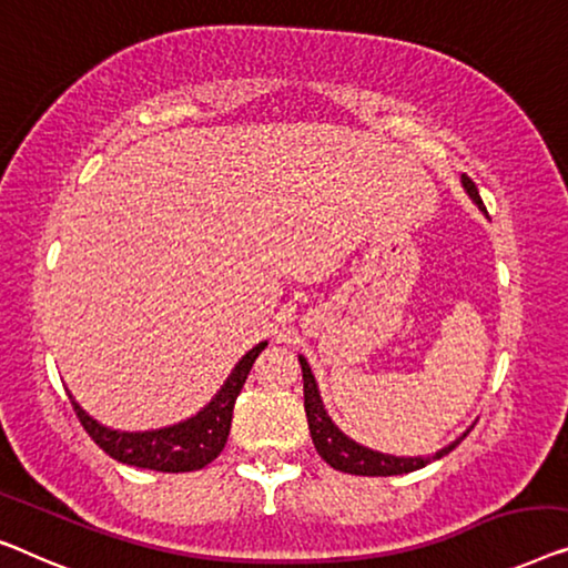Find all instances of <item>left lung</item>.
<instances>
[{
  "instance_id": "left-lung-1",
  "label": "left lung",
  "mask_w": 568,
  "mask_h": 568,
  "mask_svg": "<svg viewBox=\"0 0 568 568\" xmlns=\"http://www.w3.org/2000/svg\"><path fill=\"white\" fill-rule=\"evenodd\" d=\"M462 182L466 186V192L471 194V200L479 204L484 212H487V207H484V202L479 196V189H476L471 179L464 174ZM300 366H302V382H304V413H307L312 443H315L320 458H323L325 464H331L333 468H338V471L358 474V476H394V474L417 471V468H423L425 464L435 462V458H443L446 454H450V450H454L458 443L466 438L464 435V438L450 443L448 448H443L435 456H427V458H399V456L376 454V450H372V448L358 446L356 440H351L348 435H343L338 427L333 425V420L325 413L323 402H320L315 376H312L307 361H304L302 356H300Z\"/></svg>"
}]
</instances>
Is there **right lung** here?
<instances>
[{"label":"right lung","mask_w":568,"mask_h":568,"mask_svg":"<svg viewBox=\"0 0 568 568\" xmlns=\"http://www.w3.org/2000/svg\"><path fill=\"white\" fill-rule=\"evenodd\" d=\"M264 348L266 343H258L256 348L245 353L241 364L235 366V372L227 376L223 389L217 392V397L212 399L200 415H194L192 420L179 423L174 427H163V430L151 433L110 430V427L92 420V417H89L71 397L73 413H77L79 423L84 425L89 438H92L104 454H110L114 462L169 474L196 471V468H204L223 454L230 435V423H233L235 399L237 394H241L245 379H248L253 361L258 358V353Z\"/></svg>","instance_id":"obj_1"}]
</instances>
